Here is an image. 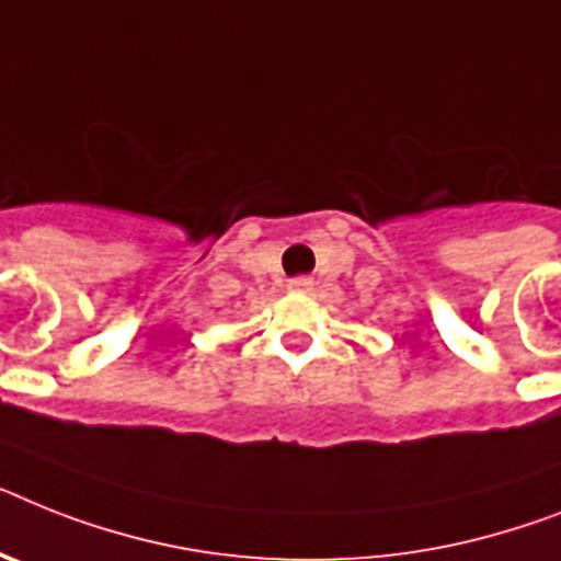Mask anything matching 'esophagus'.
I'll list each match as a JSON object with an SVG mask.
<instances>
[{
  "instance_id": "1",
  "label": "esophagus",
  "mask_w": 561,
  "mask_h": 561,
  "mask_svg": "<svg viewBox=\"0 0 561 561\" xmlns=\"http://www.w3.org/2000/svg\"><path fill=\"white\" fill-rule=\"evenodd\" d=\"M312 286H314V280H312V277H307V275L291 277V280H289V289H295V291H309Z\"/></svg>"
}]
</instances>
